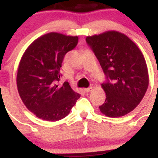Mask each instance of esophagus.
<instances>
[{"mask_svg":"<svg viewBox=\"0 0 158 158\" xmlns=\"http://www.w3.org/2000/svg\"><path fill=\"white\" fill-rule=\"evenodd\" d=\"M92 90H93L92 87H88V88H85L84 91L85 92H90V91H91Z\"/></svg>","mask_w":158,"mask_h":158,"instance_id":"obj_1","label":"esophagus"}]
</instances>
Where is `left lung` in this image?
<instances>
[{
  "mask_svg": "<svg viewBox=\"0 0 158 158\" xmlns=\"http://www.w3.org/2000/svg\"><path fill=\"white\" fill-rule=\"evenodd\" d=\"M103 70L107 81L102 84L105 102L101 113L119 118L137 107L149 86V74L143 54L125 34L107 31L86 38Z\"/></svg>",
  "mask_w": 158,
  "mask_h": 158,
  "instance_id": "obj_1",
  "label": "left lung"
}]
</instances>
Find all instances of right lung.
<instances>
[{
    "label": "right lung",
    "instance_id": "right-lung-1",
    "mask_svg": "<svg viewBox=\"0 0 158 158\" xmlns=\"http://www.w3.org/2000/svg\"><path fill=\"white\" fill-rule=\"evenodd\" d=\"M77 35L58 32L41 35L26 49L19 64L16 85L22 102L39 118L56 122L65 118L80 94L68 82L59 87L66 53L77 45Z\"/></svg>",
    "mask_w": 158,
    "mask_h": 158
}]
</instances>
